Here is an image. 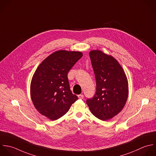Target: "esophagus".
<instances>
[{"label":"esophagus","mask_w":156,"mask_h":156,"mask_svg":"<svg viewBox=\"0 0 156 156\" xmlns=\"http://www.w3.org/2000/svg\"><path fill=\"white\" fill-rule=\"evenodd\" d=\"M78 98H80V99H83L84 98V95H78Z\"/></svg>","instance_id":"esophagus-1"}]
</instances>
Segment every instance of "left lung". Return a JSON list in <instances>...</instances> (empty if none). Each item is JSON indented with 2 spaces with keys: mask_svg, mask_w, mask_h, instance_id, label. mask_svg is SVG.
<instances>
[{
  "mask_svg": "<svg viewBox=\"0 0 156 156\" xmlns=\"http://www.w3.org/2000/svg\"><path fill=\"white\" fill-rule=\"evenodd\" d=\"M96 80V92L86 100L92 114L105 121L117 115L128 96V80L124 70L112 56L100 50L89 53Z\"/></svg>",
  "mask_w": 156,
  "mask_h": 156,
  "instance_id": "8db88e82",
  "label": "left lung"
}]
</instances>
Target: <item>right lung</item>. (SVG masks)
Listing matches in <instances>:
<instances>
[{
	"label": "right lung",
	"mask_w": 156,
	"mask_h": 156,
	"mask_svg": "<svg viewBox=\"0 0 156 156\" xmlns=\"http://www.w3.org/2000/svg\"><path fill=\"white\" fill-rule=\"evenodd\" d=\"M83 56L80 51H56L45 58L36 70L31 83V97L42 115L56 120L78 100L72 94L67 78L69 70Z\"/></svg>",
	"instance_id": "add662e5"
}]
</instances>
